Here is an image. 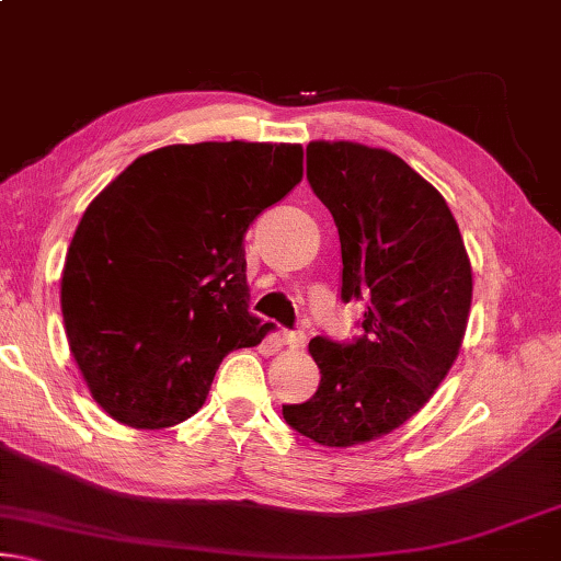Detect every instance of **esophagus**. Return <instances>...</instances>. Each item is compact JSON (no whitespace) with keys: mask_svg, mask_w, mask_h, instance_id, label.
Masks as SVG:
<instances>
[{"mask_svg":"<svg viewBox=\"0 0 561 561\" xmlns=\"http://www.w3.org/2000/svg\"><path fill=\"white\" fill-rule=\"evenodd\" d=\"M279 341L289 348H304V344H307V336H304L301 331H284Z\"/></svg>","mask_w":561,"mask_h":561,"instance_id":"esophagus-1","label":"esophagus"}]
</instances>
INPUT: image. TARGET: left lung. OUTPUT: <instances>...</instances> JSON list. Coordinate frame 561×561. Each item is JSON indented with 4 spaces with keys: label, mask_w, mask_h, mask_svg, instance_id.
Segmentation results:
<instances>
[{
    "label": "left lung",
    "mask_w": 561,
    "mask_h": 561,
    "mask_svg": "<svg viewBox=\"0 0 561 561\" xmlns=\"http://www.w3.org/2000/svg\"><path fill=\"white\" fill-rule=\"evenodd\" d=\"M307 178L339 230L341 299L368 294V309L354 344L311 339L319 388L282 415L324 448H354L401 428L448 376L472 267L445 197L391 150L311 140Z\"/></svg>",
    "instance_id": "8db88e82"
}]
</instances>
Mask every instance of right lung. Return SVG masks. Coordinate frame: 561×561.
<instances>
[{"label":"right lung","mask_w":561,"mask_h":561,"mask_svg":"<svg viewBox=\"0 0 561 561\" xmlns=\"http://www.w3.org/2000/svg\"><path fill=\"white\" fill-rule=\"evenodd\" d=\"M301 175L299 144H178L136 158L93 197L66 252L61 314L113 421H187L222 358L272 329L247 311L242 242Z\"/></svg>","instance_id":"right-lung-1"}]
</instances>
